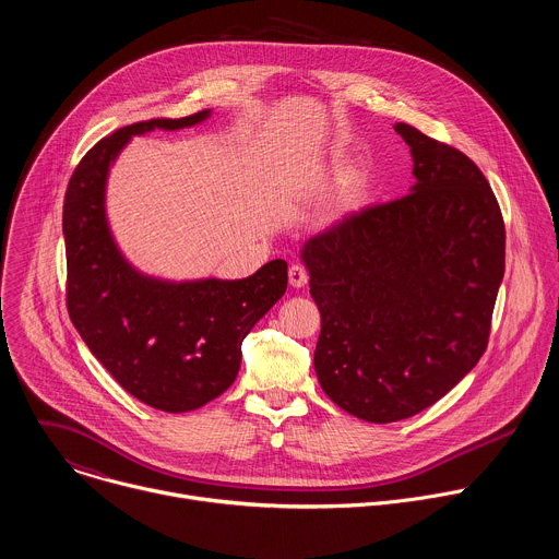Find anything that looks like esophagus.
<instances>
[{
	"label": "esophagus",
	"instance_id": "1",
	"mask_svg": "<svg viewBox=\"0 0 559 559\" xmlns=\"http://www.w3.org/2000/svg\"><path fill=\"white\" fill-rule=\"evenodd\" d=\"M309 281V274L302 265H292L289 267V285L292 287H305Z\"/></svg>",
	"mask_w": 559,
	"mask_h": 559
}]
</instances>
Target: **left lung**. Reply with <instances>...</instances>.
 Here are the masks:
<instances>
[{"label": "left lung", "instance_id": "1", "mask_svg": "<svg viewBox=\"0 0 559 559\" xmlns=\"http://www.w3.org/2000/svg\"><path fill=\"white\" fill-rule=\"evenodd\" d=\"M414 158L407 197L347 214L300 250L321 311L313 369L367 423L449 393L487 349L504 276V221L471 158L395 123Z\"/></svg>", "mask_w": 559, "mask_h": 559}]
</instances>
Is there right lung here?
Masks as SVG:
<instances>
[{"mask_svg": "<svg viewBox=\"0 0 559 559\" xmlns=\"http://www.w3.org/2000/svg\"><path fill=\"white\" fill-rule=\"evenodd\" d=\"M212 110L150 119L102 139L74 168L63 201L66 305L93 356L136 401L168 414L199 409L241 369V345L287 289L276 259L241 281H164L134 270L106 216V183L128 141L154 128L181 130Z\"/></svg>", "mask_w": 559, "mask_h": 559, "instance_id": "1", "label": "right lung"}]
</instances>
